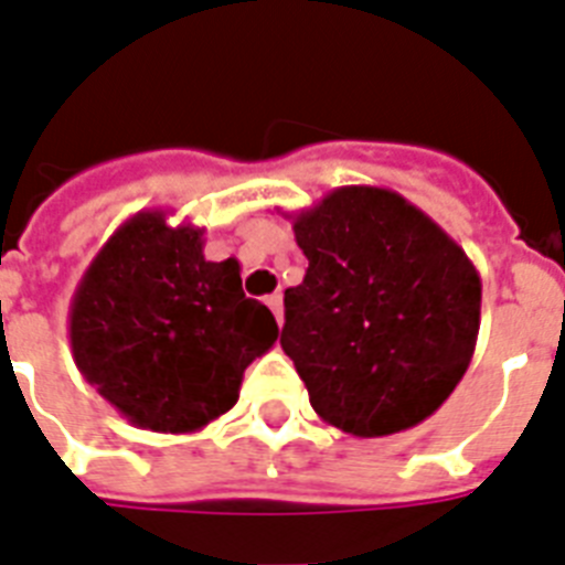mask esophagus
Wrapping results in <instances>:
<instances>
[{
    "mask_svg": "<svg viewBox=\"0 0 565 565\" xmlns=\"http://www.w3.org/2000/svg\"><path fill=\"white\" fill-rule=\"evenodd\" d=\"M267 307L275 313L278 324H284V296L281 292H273V296H267Z\"/></svg>",
    "mask_w": 565,
    "mask_h": 565,
    "instance_id": "1",
    "label": "esophagus"
}]
</instances>
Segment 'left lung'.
<instances>
[{"instance_id":"left-lung-1","label":"left lung","mask_w":565,"mask_h":565,"mask_svg":"<svg viewBox=\"0 0 565 565\" xmlns=\"http://www.w3.org/2000/svg\"><path fill=\"white\" fill-rule=\"evenodd\" d=\"M290 217L307 273L284 292L281 348L316 415L356 438L426 420L473 360V260L388 188L342 185Z\"/></svg>"}]
</instances>
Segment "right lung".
<instances>
[{"mask_svg": "<svg viewBox=\"0 0 565 565\" xmlns=\"http://www.w3.org/2000/svg\"><path fill=\"white\" fill-rule=\"evenodd\" d=\"M203 232L139 211L113 232L77 284L68 342L77 371L130 424L196 433L241 397L243 371L278 324L246 298L241 264L205 260Z\"/></svg>", "mask_w": 565, "mask_h": 565, "instance_id": "add662e5", "label": "right lung"}]
</instances>
